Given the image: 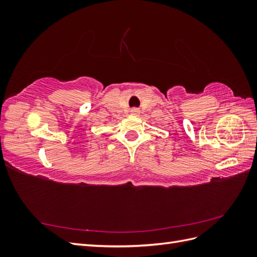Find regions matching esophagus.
<instances>
[{
  "label": "esophagus",
  "instance_id": "obj_1",
  "mask_svg": "<svg viewBox=\"0 0 257 257\" xmlns=\"http://www.w3.org/2000/svg\"><path fill=\"white\" fill-rule=\"evenodd\" d=\"M131 113H132V114H135V115H137V114L139 113V110L137 109V108H133V109H131Z\"/></svg>",
  "mask_w": 257,
  "mask_h": 257
}]
</instances>
